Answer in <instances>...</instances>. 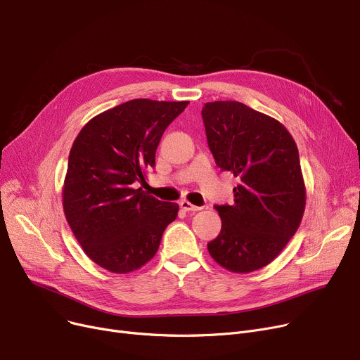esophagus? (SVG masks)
Returning <instances> with one entry per match:
<instances>
[{
    "instance_id": "obj_1",
    "label": "esophagus",
    "mask_w": 360,
    "mask_h": 360,
    "mask_svg": "<svg viewBox=\"0 0 360 360\" xmlns=\"http://www.w3.org/2000/svg\"><path fill=\"white\" fill-rule=\"evenodd\" d=\"M180 207H181L183 210H186V212H198V210L202 209V207H199V206L192 205L188 200H181V202H180Z\"/></svg>"
}]
</instances>
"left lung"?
<instances>
[{
	"label": "left lung",
	"instance_id": "8db88e82",
	"mask_svg": "<svg viewBox=\"0 0 360 360\" xmlns=\"http://www.w3.org/2000/svg\"><path fill=\"white\" fill-rule=\"evenodd\" d=\"M202 117L217 165L240 179L234 203L215 206L222 228L207 251L229 271L259 270L281 255L304 217L298 146L279 120L240 101L206 103Z\"/></svg>",
	"mask_w": 360,
	"mask_h": 360
}]
</instances>
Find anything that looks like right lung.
<instances>
[{
  "label": "right lung",
  "instance_id": "1",
  "mask_svg": "<svg viewBox=\"0 0 360 360\" xmlns=\"http://www.w3.org/2000/svg\"><path fill=\"white\" fill-rule=\"evenodd\" d=\"M187 104L135 98L94 116L75 138L62 187L63 214L100 267L117 274L141 269L177 218V203L136 186L146 184L165 128Z\"/></svg>",
  "mask_w": 360,
  "mask_h": 360
}]
</instances>
